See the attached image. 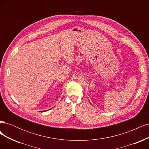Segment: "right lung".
Segmentation results:
<instances>
[{"mask_svg": "<svg viewBox=\"0 0 149 149\" xmlns=\"http://www.w3.org/2000/svg\"><path fill=\"white\" fill-rule=\"evenodd\" d=\"M42 112H43V111H42Z\"/></svg>", "mask_w": 149, "mask_h": 149, "instance_id": "1", "label": "right lung"}]
</instances>
